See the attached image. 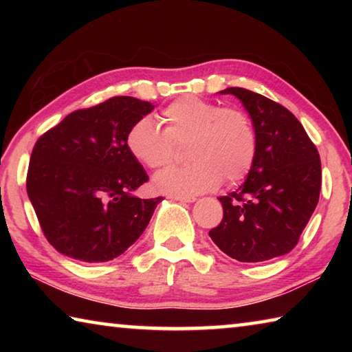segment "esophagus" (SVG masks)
<instances>
[{"label":"esophagus","instance_id":"obj_1","mask_svg":"<svg viewBox=\"0 0 352 352\" xmlns=\"http://www.w3.org/2000/svg\"><path fill=\"white\" fill-rule=\"evenodd\" d=\"M172 199L183 201V204H192V201H195V197H192V195H172Z\"/></svg>","mask_w":352,"mask_h":352}]
</instances>
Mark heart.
Here are the masks:
<instances>
[{"instance_id":"obj_1","label":"heart","mask_w":352,"mask_h":352,"mask_svg":"<svg viewBox=\"0 0 352 352\" xmlns=\"http://www.w3.org/2000/svg\"><path fill=\"white\" fill-rule=\"evenodd\" d=\"M163 129L148 118L132 124L126 136L129 152L152 170L175 163L177 147L188 142L190 164L155 178L162 192L189 195L216 189L225 180L237 184L252 170L258 138L245 111L197 96H183L164 107Z\"/></svg>"}]
</instances>
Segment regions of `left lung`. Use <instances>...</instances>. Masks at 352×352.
Returning a JSON list of instances; mask_svg holds the SVG:
<instances>
[{
    "instance_id": "left-lung-1",
    "label": "left lung",
    "mask_w": 352,
    "mask_h": 352,
    "mask_svg": "<svg viewBox=\"0 0 352 352\" xmlns=\"http://www.w3.org/2000/svg\"><path fill=\"white\" fill-rule=\"evenodd\" d=\"M234 94L253 121L258 151L245 183L219 197L223 219L210 231L212 242L239 262L287 254L318 204L321 162L301 122L269 98L245 88Z\"/></svg>"
}]
</instances>
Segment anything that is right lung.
<instances>
[{"mask_svg":"<svg viewBox=\"0 0 352 352\" xmlns=\"http://www.w3.org/2000/svg\"><path fill=\"white\" fill-rule=\"evenodd\" d=\"M153 105L115 96L80 109L40 136L26 189L47 242L82 262H107L136 242L163 197L132 194L148 180L126 136Z\"/></svg>","mask_w":352,"mask_h":352,"instance_id":"obj_1","label":"right lung"}]
</instances>
